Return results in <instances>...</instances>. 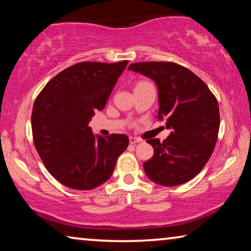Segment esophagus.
Wrapping results in <instances>:
<instances>
[{"instance_id": "1", "label": "esophagus", "mask_w": 251, "mask_h": 251, "mask_svg": "<svg viewBox=\"0 0 251 251\" xmlns=\"http://www.w3.org/2000/svg\"><path fill=\"white\" fill-rule=\"evenodd\" d=\"M141 142H142L141 138L134 137V136H130V137H129V143L130 144H136V143H141Z\"/></svg>"}]
</instances>
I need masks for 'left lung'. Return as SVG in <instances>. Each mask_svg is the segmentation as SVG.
I'll use <instances>...</instances> for the list:
<instances>
[{
  "label": "left lung",
  "instance_id": "1",
  "mask_svg": "<svg viewBox=\"0 0 251 251\" xmlns=\"http://www.w3.org/2000/svg\"><path fill=\"white\" fill-rule=\"evenodd\" d=\"M129 71L151 78L158 88V117L172 129L167 139H148L154 156L144 163L147 177L161 186L189 181L214 151L219 131V107L207 85L173 62H139Z\"/></svg>",
  "mask_w": 251,
  "mask_h": 251
}]
</instances>
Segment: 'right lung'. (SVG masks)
Wrapping results in <instances>:
<instances>
[{"label":"right lung","instance_id":"1","mask_svg":"<svg viewBox=\"0 0 251 251\" xmlns=\"http://www.w3.org/2000/svg\"><path fill=\"white\" fill-rule=\"evenodd\" d=\"M127 64L77 63L54 76L34 101V145L50 175L69 188L90 190L104 184L128 146L126 135L105 138L88 126Z\"/></svg>","mask_w":251,"mask_h":251}]
</instances>
